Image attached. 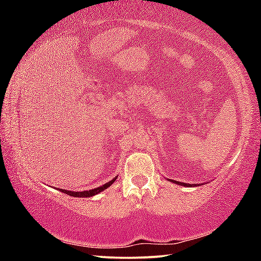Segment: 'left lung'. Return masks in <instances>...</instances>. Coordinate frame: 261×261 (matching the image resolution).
<instances>
[{
	"mask_svg": "<svg viewBox=\"0 0 261 261\" xmlns=\"http://www.w3.org/2000/svg\"><path fill=\"white\" fill-rule=\"evenodd\" d=\"M176 184H178V182H176ZM179 184H180V185H182V184H183V185H188V184H184V183H179ZM189 185H190V184H189Z\"/></svg>",
	"mask_w": 261,
	"mask_h": 261,
	"instance_id": "obj_1",
	"label": "left lung"
}]
</instances>
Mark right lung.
Listing matches in <instances>:
<instances>
[{"mask_svg":"<svg viewBox=\"0 0 261 261\" xmlns=\"http://www.w3.org/2000/svg\"><path fill=\"white\" fill-rule=\"evenodd\" d=\"M115 180H116V177H114L112 180H110V182L101 185V187H99V188H95V189H92V190H86V191H69V190H62V189H61V191L65 193V194H69V196H71V197L88 198V197H93V196H95V194H98L101 191H103V190L109 188L110 185H112L115 182Z\"/></svg>","mask_w":261,"mask_h":261,"instance_id":"1","label":"right lung"}]
</instances>
